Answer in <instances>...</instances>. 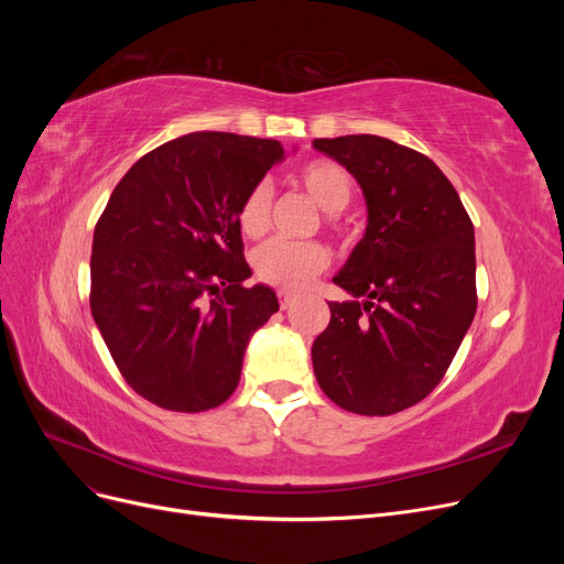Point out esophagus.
I'll return each instance as SVG.
<instances>
[{
	"label": "esophagus",
	"mask_w": 564,
	"mask_h": 564,
	"mask_svg": "<svg viewBox=\"0 0 564 564\" xmlns=\"http://www.w3.org/2000/svg\"><path fill=\"white\" fill-rule=\"evenodd\" d=\"M278 299H280V305H282V308H289V305H292V303L296 301V294L286 292V289H280V292H278Z\"/></svg>",
	"instance_id": "obj_1"
}]
</instances>
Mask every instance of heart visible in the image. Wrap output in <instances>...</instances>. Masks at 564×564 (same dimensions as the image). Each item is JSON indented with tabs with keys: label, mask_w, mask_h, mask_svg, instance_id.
<instances>
[{
	"label": "heart",
	"mask_w": 564,
	"mask_h": 564,
	"mask_svg": "<svg viewBox=\"0 0 564 564\" xmlns=\"http://www.w3.org/2000/svg\"><path fill=\"white\" fill-rule=\"evenodd\" d=\"M296 181L303 185L319 209L336 214L346 207L352 195V181L344 166L327 160H315L303 164L296 174ZM270 216V187L265 183H256L245 195L237 214L240 230L249 237H259L268 228ZM329 253L317 242H289L270 240L261 245L253 253V270L259 280L275 284L282 289H303L311 280L327 268Z\"/></svg>",
	"instance_id": "1"
}]
</instances>
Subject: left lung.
Returning a JSON list of instances; mask_svg holds the SVG:
<instances>
[{
  "instance_id": "left-lung-1",
  "label": "left lung",
  "mask_w": 564,
  "mask_h": 564,
  "mask_svg": "<svg viewBox=\"0 0 564 564\" xmlns=\"http://www.w3.org/2000/svg\"><path fill=\"white\" fill-rule=\"evenodd\" d=\"M360 183L367 228L334 284L313 369L332 402L388 416L445 377L477 308L475 230L458 193L421 152L381 135L315 139Z\"/></svg>"
}]
</instances>
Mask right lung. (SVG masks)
Segmentation results:
<instances>
[{"label":"right lung","instance_id":"1","mask_svg":"<svg viewBox=\"0 0 564 564\" xmlns=\"http://www.w3.org/2000/svg\"><path fill=\"white\" fill-rule=\"evenodd\" d=\"M282 160L280 141L197 131L150 150L112 191L94 230L91 315L148 402L204 412L240 383L249 338L280 303L245 286L237 214Z\"/></svg>","mask_w":564,"mask_h":564}]
</instances>
